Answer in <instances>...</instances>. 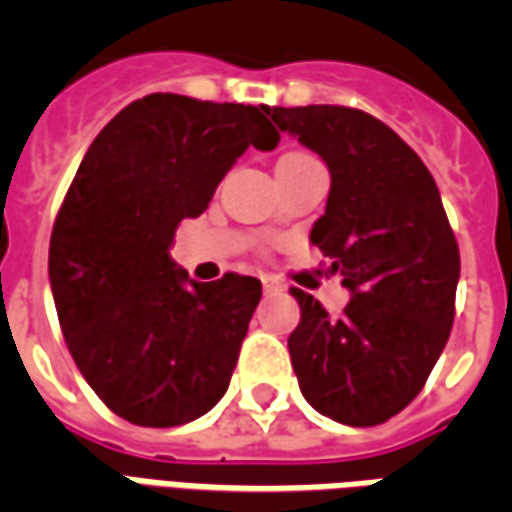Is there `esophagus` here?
Listing matches in <instances>:
<instances>
[{"mask_svg": "<svg viewBox=\"0 0 512 512\" xmlns=\"http://www.w3.org/2000/svg\"><path fill=\"white\" fill-rule=\"evenodd\" d=\"M263 293H268V296H271V293H279V285L274 279L263 277Z\"/></svg>", "mask_w": 512, "mask_h": 512, "instance_id": "obj_1", "label": "esophagus"}]
</instances>
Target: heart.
<instances>
[{"label": "heart", "mask_w": 512, "mask_h": 512, "mask_svg": "<svg viewBox=\"0 0 512 512\" xmlns=\"http://www.w3.org/2000/svg\"><path fill=\"white\" fill-rule=\"evenodd\" d=\"M301 156H307V153H285L279 161H290V158H301Z\"/></svg>", "instance_id": "heart-1"}]
</instances>
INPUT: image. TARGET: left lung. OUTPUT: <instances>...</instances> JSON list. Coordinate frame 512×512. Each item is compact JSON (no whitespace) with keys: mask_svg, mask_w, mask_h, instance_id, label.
I'll use <instances>...</instances> for the list:
<instances>
[{"mask_svg":"<svg viewBox=\"0 0 512 512\" xmlns=\"http://www.w3.org/2000/svg\"><path fill=\"white\" fill-rule=\"evenodd\" d=\"M279 131L326 161L332 189L310 241L351 293L340 318L293 288L288 337L301 395L323 417L370 428L419 395L447 345L461 277L458 241L422 158L351 106H268Z\"/></svg>","mask_w":512,"mask_h":512,"instance_id":"left-lung-1","label":"left lung"}]
</instances>
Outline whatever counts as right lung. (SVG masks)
<instances>
[{"instance_id": "right-lung-1", "label": "right lung", "mask_w": 512, "mask_h": 512, "mask_svg": "<svg viewBox=\"0 0 512 512\" xmlns=\"http://www.w3.org/2000/svg\"><path fill=\"white\" fill-rule=\"evenodd\" d=\"M266 115L145 95L95 136L62 200L49 246L57 318L87 384L131 425H186L230 386L260 279L191 282L169 246L246 147H277Z\"/></svg>"}]
</instances>
